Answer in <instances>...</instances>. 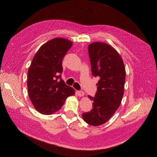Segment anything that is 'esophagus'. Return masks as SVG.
I'll use <instances>...</instances> for the list:
<instances>
[{
	"mask_svg": "<svg viewBox=\"0 0 157 157\" xmlns=\"http://www.w3.org/2000/svg\"><path fill=\"white\" fill-rule=\"evenodd\" d=\"M77 94H78V95L79 97L83 96L84 94H85V93H84L83 91H81V90H79V91H78V92H77Z\"/></svg>",
	"mask_w": 157,
	"mask_h": 157,
	"instance_id": "esophagus-1",
	"label": "esophagus"
}]
</instances>
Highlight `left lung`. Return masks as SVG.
<instances>
[{
  "label": "left lung",
  "instance_id": "8db88e82",
  "mask_svg": "<svg viewBox=\"0 0 157 157\" xmlns=\"http://www.w3.org/2000/svg\"><path fill=\"white\" fill-rule=\"evenodd\" d=\"M92 74L99 77L93 101V109L82 114L83 120L92 126L108 121L119 108L124 92L125 69L121 57L110 45L94 43L88 48Z\"/></svg>",
  "mask_w": 157,
  "mask_h": 157
}]
</instances>
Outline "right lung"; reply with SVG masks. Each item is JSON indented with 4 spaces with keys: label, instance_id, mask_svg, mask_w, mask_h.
Wrapping results in <instances>:
<instances>
[{
    "label": "right lung",
    "instance_id": "right-lung-1",
    "mask_svg": "<svg viewBox=\"0 0 157 157\" xmlns=\"http://www.w3.org/2000/svg\"><path fill=\"white\" fill-rule=\"evenodd\" d=\"M71 41L55 38L41 46L28 70L27 88L35 109L43 114L59 111L74 90L62 79V60L71 48Z\"/></svg>",
    "mask_w": 157,
    "mask_h": 157
}]
</instances>
